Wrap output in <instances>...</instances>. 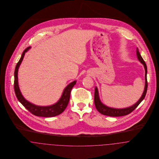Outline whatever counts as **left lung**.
<instances>
[{
	"instance_id": "left-lung-1",
	"label": "left lung",
	"mask_w": 159,
	"mask_h": 159,
	"mask_svg": "<svg viewBox=\"0 0 159 159\" xmlns=\"http://www.w3.org/2000/svg\"><path fill=\"white\" fill-rule=\"evenodd\" d=\"M136 55L138 57V60L143 65H144V68H145V88H144V92L141 96L140 99L137 101L134 105H133L131 107H129L128 108H111L108 107L107 106H105L103 104L99 98L98 91L97 87H95V94H94V103L96 108L98 111L100 113L106 116H111V117H119V116H126L128 115L129 113H132L136 107L138 106V105L141 102V101L144 99L146 93L147 91V88H148V82H147V65L145 62L143 58H142L141 54L139 52V50L137 48L136 49Z\"/></svg>"
}]
</instances>
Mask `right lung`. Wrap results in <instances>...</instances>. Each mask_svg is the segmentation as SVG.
I'll return each mask as SVG.
<instances>
[{
    "label": "right lung",
    "instance_id": "obj_1",
    "mask_svg": "<svg viewBox=\"0 0 159 159\" xmlns=\"http://www.w3.org/2000/svg\"><path fill=\"white\" fill-rule=\"evenodd\" d=\"M30 48V47L27 48L24 51L21 55V58L18 62L14 72V91L15 95L18 101L23 104V106L28 110L31 113L36 116L40 117H54L57 115H59L62 113L65 109L66 108L68 105V102L70 97V93L73 87L76 83V81H73V82L70 83L65 88L64 91H63L62 95L59 99V101L55 103V104L50 106L42 107V106H36L33 104H31L28 101L23 97L20 90L19 89L18 83V71L20 65L24 57L25 53Z\"/></svg>",
    "mask_w": 159,
    "mask_h": 159
}]
</instances>
